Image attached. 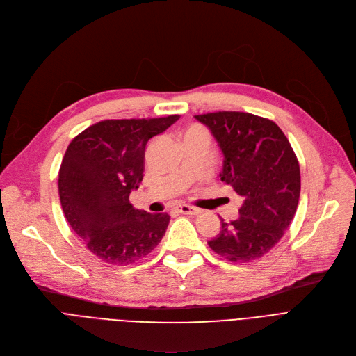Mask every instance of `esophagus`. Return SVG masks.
Segmentation results:
<instances>
[{
  "instance_id": "esophagus-1",
  "label": "esophagus",
  "mask_w": 356,
  "mask_h": 356,
  "mask_svg": "<svg viewBox=\"0 0 356 356\" xmlns=\"http://www.w3.org/2000/svg\"><path fill=\"white\" fill-rule=\"evenodd\" d=\"M175 210L179 213V214H190V216H198L201 213L200 208H195V207H191V205H178Z\"/></svg>"
}]
</instances>
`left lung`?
<instances>
[{"instance_id": "left-lung-1", "label": "left lung", "mask_w": 356, "mask_h": 356, "mask_svg": "<svg viewBox=\"0 0 356 356\" xmlns=\"http://www.w3.org/2000/svg\"><path fill=\"white\" fill-rule=\"evenodd\" d=\"M224 155L220 178L243 197L240 217L208 241L233 263L253 261L273 248L293 220L300 197L299 161L273 120L244 112L197 115Z\"/></svg>"}]
</instances>
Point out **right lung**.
I'll use <instances>...</instances> for the list:
<instances>
[{
    "label": "right lung",
    "instance_id": "right-lung-1",
    "mask_svg": "<svg viewBox=\"0 0 356 356\" xmlns=\"http://www.w3.org/2000/svg\"><path fill=\"white\" fill-rule=\"evenodd\" d=\"M179 115L97 122L67 146L58 171L63 213L80 240L104 263L127 266L162 240L170 216L136 210L129 194L145 170V148Z\"/></svg>",
    "mask_w": 356,
    "mask_h": 356
}]
</instances>
